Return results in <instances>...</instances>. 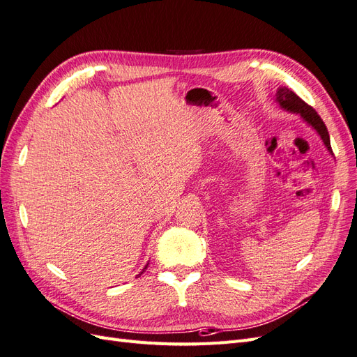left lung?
I'll return each instance as SVG.
<instances>
[{
    "instance_id": "obj_1",
    "label": "left lung",
    "mask_w": 357,
    "mask_h": 357,
    "mask_svg": "<svg viewBox=\"0 0 357 357\" xmlns=\"http://www.w3.org/2000/svg\"><path fill=\"white\" fill-rule=\"evenodd\" d=\"M277 101L280 102V105H282L284 110L299 113L302 117H304V121L307 123H310L319 132V135L323 139V143H325V146L328 147V150L332 153L328 128H326L325 122L321 121V117L317 114V112L312 109L311 105H308L305 101H302L295 92H291L287 88H280L277 91Z\"/></svg>"
}]
</instances>
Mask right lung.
<instances>
[{"mask_svg": "<svg viewBox=\"0 0 357 357\" xmlns=\"http://www.w3.org/2000/svg\"><path fill=\"white\" fill-rule=\"evenodd\" d=\"M146 268H147V265H146ZM146 268H144V269H146ZM144 269H143V271H142V274H143V273H144ZM142 274H139V275H142Z\"/></svg>", "mask_w": 357, "mask_h": 357, "instance_id": "obj_1", "label": "right lung"}]
</instances>
